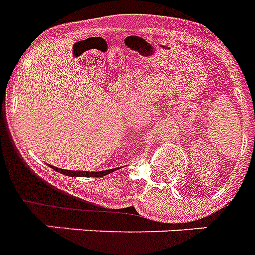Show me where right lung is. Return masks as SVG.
<instances>
[{
    "instance_id": "right-lung-1",
    "label": "right lung",
    "mask_w": 255,
    "mask_h": 255,
    "mask_svg": "<svg viewBox=\"0 0 255 255\" xmlns=\"http://www.w3.org/2000/svg\"><path fill=\"white\" fill-rule=\"evenodd\" d=\"M54 170H57L59 173L65 174V176H70V177H103L106 174L111 173V172H115L118 170V168H114V169L108 170H100V172H88V170H67L62 169V168H57L50 165Z\"/></svg>"
}]
</instances>
